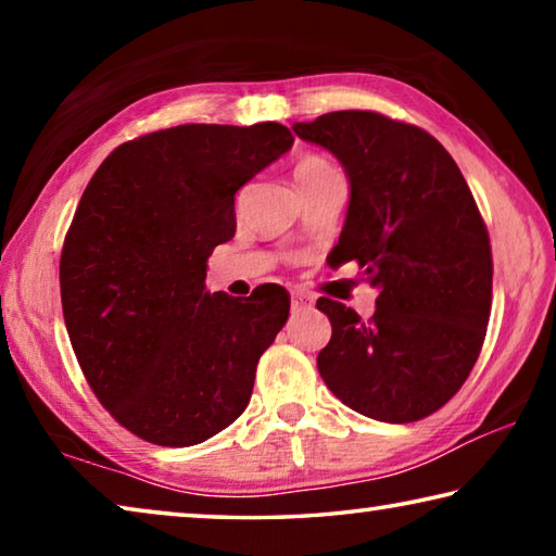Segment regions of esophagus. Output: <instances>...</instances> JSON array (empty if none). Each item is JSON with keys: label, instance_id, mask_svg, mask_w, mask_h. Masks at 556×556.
<instances>
[{"label": "esophagus", "instance_id": "obj_1", "mask_svg": "<svg viewBox=\"0 0 556 556\" xmlns=\"http://www.w3.org/2000/svg\"><path fill=\"white\" fill-rule=\"evenodd\" d=\"M314 301L316 299L312 294H306V291H301V289L291 291V308H294V312H301V308H312Z\"/></svg>", "mask_w": 556, "mask_h": 556}]
</instances>
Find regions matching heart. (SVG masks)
I'll return each mask as SVG.
<instances>
[{
	"label": "heart",
	"mask_w": 556,
	"mask_h": 556,
	"mask_svg": "<svg viewBox=\"0 0 556 556\" xmlns=\"http://www.w3.org/2000/svg\"><path fill=\"white\" fill-rule=\"evenodd\" d=\"M328 164L324 162V159H318V156H304L301 159V162L296 164V168H294V174H299V172H314V168H326Z\"/></svg>",
	"instance_id": "obj_1"
}]
</instances>
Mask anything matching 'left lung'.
<instances>
[{
    "instance_id": "obj_1",
    "label": "left lung",
    "mask_w": 556,
    "mask_h": 556,
    "mask_svg": "<svg viewBox=\"0 0 556 556\" xmlns=\"http://www.w3.org/2000/svg\"><path fill=\"white\" fill-rule=\"evenodd\" d=\"M291 129L341 162L351 199L331 257L361 262L378 289L370 321L318 299L333 328L318 372L365 417H427L466 382L491 316V240L466 178L425 129L378 112H328Z\"/></svg>"
}]
</instances>
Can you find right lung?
I'll use <instances>...</instances> for the list:
<instances>
[{
  "mask_svg": "<svg viewBox=\"0 0 556 556\" xmlns=\"http://www.w3.org/2000/svg\"><path fill=\"white\" fill-rule=\"evenodd\" d=\"M279 122L178 125L117 147L83 193L61 255L71 345L96 397L131 434L193 446L248 407L289 294L205 291L235 193L287 154Z\"/></svg>",
  "mask_w": 556,
  "mask_h": 556,
  "instance_id": "right-lung-1",
  "label": "right lung"
}]
</instances>
